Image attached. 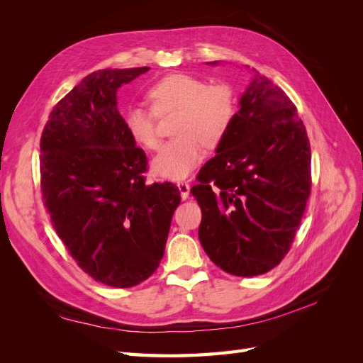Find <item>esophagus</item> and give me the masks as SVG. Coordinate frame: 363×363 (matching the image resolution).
<instances>
[{"instance_id":"1","label":"esophagus","mask_w":363,"mask_h":363,"mask_svg":"<svg viewBox=\"0 0 363 363\" xmlns=\"http://www.w3.org/2000/svg\"><path fill=\"white\" fill-rule=\"evenodd\" d=\"M177 186H179V191H180L182 199H183V200L188 199V196H189V191H191V186H189V183H186V182H179V183H177Z\"/></svg>"}]
</instances>
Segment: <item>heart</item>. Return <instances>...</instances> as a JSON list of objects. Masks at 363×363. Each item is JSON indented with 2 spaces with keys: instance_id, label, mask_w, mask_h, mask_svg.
Listing matches in <instances>:
<instances>
[{
  "instance_id": "b5f03b06",
  "label": "heart",
  "mask_w": 363,
  "mask_h": 363,
  "mask_svg": "<svg viewBox=\"0 0 363 363\" xmlns=\"http://www.w3.org/2000/svg\"><path fill=\"white\" fill-rule=\"evenodd\" d=\"M145 98L151 111L127 108L124 124L138 145L156 150L159 136L156 116L174 113L171 131L175 138L164 144L152 168L164 179L182 180L192 172L206 148H216L228 135L236 118V96L227 83L207 84L189 74L175 72L152 83Z\"/></svg>"
}]
</instances>
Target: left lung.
<instances>
[{
  "label": "left lung",
  "instance_id": "left-lung-1",
  "mask_svg": "<svg viewBox=\"0 0 363 363\" xmlns=\"http://www.w3.org/2000/svg\"><path fill=\"white\" fill-rule=\"evenodd\" d=\"M252 71L232 128L191 189L204 251L238 277L265 274L288 255L312 186L311 142L295 104Z\"/></svg>",
  "mask_w": 363,
  "mask_h": 363
}]
</instances>
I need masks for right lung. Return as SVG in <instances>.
I'll return each instance as SVG.
<instances>
[{
  "label": "right lung",
  "instance_id": "add662e5",
  "mask_svg": "<svg viewBox=\"0 0 363 363\" xmlns=\"http://www.w3.org/2000/svg\"><path fill=\"white\" fill-rule=\"evenodd\" d=\"M150 68L100 69L54 106L40 138L43 206L87 276L131 288L159 267L180 191L148 184V160L130 138L116 92Z\"/></svg>",
  "mask_w": 363,
  "mask_h": 363
}]
</instances>
